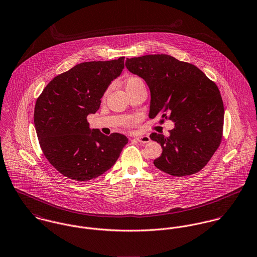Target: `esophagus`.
I'll return each mask as SVG.
<instances>
[{
  "instance_id": "esophagus-1",
  "label": "esophagus",
  "mask_w": 257,
  "mask_h": 257,
  "mask_svg": "<svg viewBox=\"0 0 257 257\" xmlns=\"http://www.w3.org/2000/svg\"><path fill=\"white\" fill-rule=\"evenodd\" d=\"M134 140H136L137 142L142 143V144H146V143H149L151 141L150 137L149 136H141V137H137L135 138Z\"/></svg>"
}]
</instances>
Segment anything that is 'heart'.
Instances as JSON below:
<instances>
[{"mask_svg":"<svg viewBox=\"0 0 257 257\" xmlns=\"http://www.w3.org/2000/svg\"><path fill=\"white\" fill-rule=\"evenodd\" d=\"M139 83H144L142 81V79L139 78V77L133 76V77H130V78L127 79L126 84H125V87H126V89H127V88H129L130 86H134V85L139 84Z\"/></svg>","mask_w":257,"mask_h":257,"instance_id":"b5f03b06","label":"heart"}]
</instances>
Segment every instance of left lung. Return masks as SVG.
<instances>
[{
	"label": "left lung",
	"mask_w": 257,
	"mask_h": 257,
	"mask_svg": "<svg viewBox=\"0 0 257 257\" xmlns=\"http://www.w3.org/2000/svg\"><path fill=\"white\" fill-rule=\"evenodd\" d=\"M151 90L150 118L174 122L169 136L152 133L163 149L154 165L173 176L191 175L211 160L223 138L224 104L217 85L196 66L167 54L126 59Z\"/></svg>",
	"instance_id": "obj_1"
}]
</instances>
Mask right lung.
<instances>
[{
  "mask_svg": "<svg viewBox=\"0 0 257 257\" xmlns=\"http://www.w3.org/2000/svg\"><path fill=\"white\" fill-rule=\"evenodd\" d=\"M124 68V57L76 65L56 76L37 97L34 125L48 162L64 176L87 181L108 171L128 138L89 129L87 115L95 113L107 86Z\"/></svg>",
  "mask_w": 257,
  "mask_h": 257,
  "instance_id": "obj_1",
  "label": "right lung"
}]
</instances>
